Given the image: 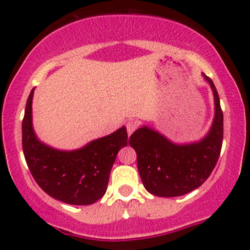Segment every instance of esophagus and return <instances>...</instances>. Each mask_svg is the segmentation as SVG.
Masks as SVG:
<instances>
[{
    "instance_id": "esophagus-1",
    "label": "esophagus",
    "mask_w": 250,
    "mask_h": 250,
    "mask_svg": "<svg viewBox=\"0 0 250 250\" xmlns=\"http://www.w3.org/2000/svg\"><path fill=\"white\" fill-rule=\"evenodd\" d=\"M137 127H139V123H137L135 120H129V121L125 122V128H127L128 135H131L136 130Z\"/></svg>"
}]
</instances>
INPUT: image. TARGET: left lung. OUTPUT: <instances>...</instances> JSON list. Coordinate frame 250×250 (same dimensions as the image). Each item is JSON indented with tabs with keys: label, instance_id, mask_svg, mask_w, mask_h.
Wrapping results in <instances>:
<instances>
[{
	"label": "left lung",
	"instance_id": "8db88e82",
	"mask_svg": "<svg viewBox=\"0 0 250 250\" xmlns=\"http://www.w3.org/2000/svg\"><path fill=\"white\" fill-rule=\"evenodd\" d=\"M215 117L207 136L200 142L179 146L148 127L131 134L129 145L137 155V169L145 188L162 197L181 196L199 188L216 166L223 141V113L211 79Z\"/></svg>",
	"mask_w": 250,
	"mask_h": 250
}]
</instances>
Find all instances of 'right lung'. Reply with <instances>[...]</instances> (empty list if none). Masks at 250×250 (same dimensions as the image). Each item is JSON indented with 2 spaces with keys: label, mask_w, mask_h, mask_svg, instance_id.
Instances as JSON below:
<instances>
[{
  "label": "right lung",
  "mask_w": 250,
  "mask_h": 250,
  "mask_svg": "<svg viewBox=\"0 0 250 250\" xmlns=\"http://www.w3.org/2000/svg\"><path fill=\"white\" fill-rule=\"evenodd\" d=\"M33 94L34 89L27 100L22 121V148L34 180L54 199L68 205H93L107 190L116 155L128 143L127 129L120 128L77 150H56L40 142L34 133Z\"/></svg>",
  "instance_id": "obj_1"
}]
</instances>
